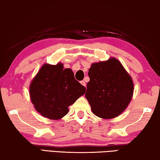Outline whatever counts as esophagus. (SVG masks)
I'll return each instance as SVG.
<instances>
[{
    "mask_svg": "<svg viewBox=\"0 0 160 160\" xmlns=\"http://www.w3.org/2000/svg\"><path fill=\"white\" fill-rule=\"evenodd\" d=\"M80 83H81V84H82L83 86H85L86 85V84H85V81L84 80H82V81H81V82H80Z\"/></svg>",
    "mask_w": 160,
    "mask_h": 160,
    "instance_id": "esophagus-1",
    "label": "esophagus"
}]
</instances>
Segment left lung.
<instances>
[{
	"label": "left lung",
	"instance_id": "8db88e82",
	"mask_svg": "<svg viewBox=\"0 0 160 160\" xmlns=\"http://www.w3.org/2000/svg\"><path fill=\"white\" fill-rule=\"evenodd\" d=\"M85 98L92 112L103 119L120 115L128 107L133 95V82L118 60L93 63L88 72Z\"/></svg>",
	"mask_w": 160,
	"mask_h": 160
}]
</instances>
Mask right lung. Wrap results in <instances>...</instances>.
Returning a JSON list of instances; mask_svg holds the SVG:
<instances>
[{"instance_id": "1", "label": "right lung", "mask_w": 160, "mask_h": 160, "mask_svg": "<svg viewBox=\"0 0 160 160\" xmlns=\"http://www.w3.org/2000/svg\"><path fill=\"white\" fill-rule=\"evenodd\" d=\"M86 88L75 79L69 68L62 63L45 64L30 85V95L35 110L50 120H58L67 115L72 105Z\"/></svg>"}]
</instances>
